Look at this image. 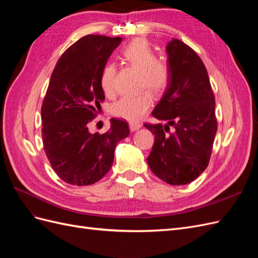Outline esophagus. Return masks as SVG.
<instances>
[{"label": "esophagus", "mask_w": 258, "mask_h": 258, "mask_svg": "<svg viewBox=\"0 0 258 258\" xmlns=\"http://www.w3.org/2000/svg\"><path fill=\"white\" fill-rule=\"evenodd\" d=\"M142 124L140 122H137V121H132V122H129V127H130V130L131 131H137L139 130L140 128H141Z\"/></svg>", "instance_id": "1"}]
</instances>
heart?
Instances as JSON below:
<instances>
[{"mask_svg": "<svg viewBox=\"0 0 258 258\" xmlns=\"http://www.w3.org/2000/svg\"><path fill=\"white\" fill-rule=\"evenodd\" d=\"M120 58L124 63L141 73L140 86L156 95L165 91L170 83L171 72L167 62L157 59V56L144 38H136L121 50ZM116 69L113 63H106L100 75L101 89L106 96H113L115 87ZM153 105V98L148 92L124 96L112 106V114L129 121H137L148 112Z\"/></svg>", "mask_w": 258, "mask_h": 258, "instance_id": "1", "label": "heart"}]
</instances>
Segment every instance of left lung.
Returning <instances> with one entry per match:
<instances>
[{
	"label": "left lung",
	"mask_w": 258,
	"mask_h": 258,
	"mask_svg": "<svg viewBox=\"0 0 258 258\" xmlns=\"http://www.w3.org/2000/svg\"><path fill=\"white\" fill-rule=\"evenodd\" d=\"M167 53L170 83L152 113L166 124L144 123L155 135L147 163L163 182L186 185L209 165L217 131L215 98L196 51L173 38L167 45Z\"/></svg>",
	"instance_id": "1"
}]
</instances>
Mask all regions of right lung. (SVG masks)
Here are the masks:
<instances>
[{
	"label": "right lung",
	"instance_id": "obj_1",
	"mask_svg": "<svg viewBox=\"0 0 258 258\" xmlns=\"http://www.w3.org/2000/svg\"><path fill=\"white\" fill-rule=\"evenodd\" d=\"M121 41L86 35L62 53L52 71L41 108L43 145L51 168L68 184L87 186L102 178L117 143L130 134L128 123L117 118L103 135L88 130L105 99L101 71Z\"/></svg>",
	"mask_w": 258,
	"mask_h": 258
}]
</instances>
